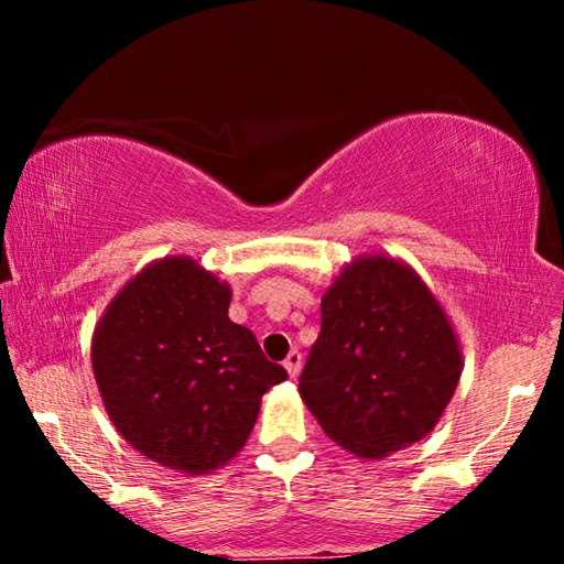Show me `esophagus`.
I'll return each instance as SVG.
<instances>
[{
	"label": "esophagus",
	"mask_w": 564,
	"mask_h": 564,
	"mask_svg": "<svg viewBox=\"0 0 564 564\" xmlns=\"http://www.w3.org/2000/svg\"><path fill=\"white\" fill-rule=\"evenodd\" d=\"M283 368L289 370L291 378L299 376L301 373V352L299 350H291L289 356H285V360H283Z\"/></svg>",
	"instance_id": "1"
}]
</instances>
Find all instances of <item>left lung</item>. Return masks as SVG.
Here are the masks:
<instances>
[{
  "instance_id": "left-lung-1",
  "label": "left lung",
  "mask_w": 564,
  "mask_h": 564,
  "mask_svg": "<svg viewBox=\"0 0 564 564\" xmlns=\"http://www.w3.org/2000/svg\"><path fill=\"white\" fill-rule=\"evenodd\" d=\"M463 373L441 301L405 261L362 253L321 299L299 393L333 443L383 460L433 431Z\"/></svg>"
}]
</instances>
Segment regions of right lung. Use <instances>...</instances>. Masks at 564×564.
Instances as JSON below:
<instances>
[{
  "instance_id": "add662e5",
  "label": "right lung",
  "mask_w": 564,
  "mask_h": 564,
  "mask_svg": "<svg viewBox=\"0 0 564 564\" xmlns=\"http://www.w3.org/2000/svg\"><path fill=\"white\" fill-rule=\"evenodd\" d=\"M228 305L226 281L188 256H164L123 283L91 338L113 427L133 451L191 477L243 451L263 393L289 378Z\"/></svg>"
}]
</instances>
